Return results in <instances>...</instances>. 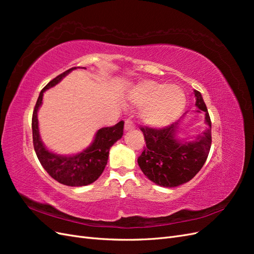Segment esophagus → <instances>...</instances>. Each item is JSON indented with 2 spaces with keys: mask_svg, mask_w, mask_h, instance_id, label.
Instances as JSON below:
<instances>
[{
  "mask_svg": "<svg viewBox=\"0 0 254 254\" xmlns=\"http://www.w3.org/2000/svg\"><path fill=\"white\" fill-rule=\"evenodd\" d=\"M132 129H134L133 123L130 120H126L125 121V130H126V131H128V130H132Z\"/></svg>",
  "mask_w": 254,
  "mask_h": 254,
  "instance_id": "obj_1",
  "label": "esophagus"
}]
</instances>
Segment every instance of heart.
I'll list each match as a JSON object with an SVG mask.
<instances>
[{
    "label": "heart",
    "instance_id": "1",
    "mask_svg": "<svg viewBox=\"0 0 254 254\" xmlns=\"http://www.w3.org/2000/svg\"><path fill=\"white\" fill-rule=\"evenodd\" d=\"M129 102L135 107H143L141 119L146 125L160 127L171 124L186 106V96L175 84L145 80L132 90Z\"/></svg>",
    "mask_w": 254,
    "mask_h": 254
}]
</instances>
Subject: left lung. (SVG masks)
Listing matches in <instances>:
<instances>
[{
  "instance_id": "left-lung-1",
  "label": "left lung",
  "mask_w": 254,
  "mask_h": 254,
  "mask_svg": "<svg viewBox=\"0 0 254 254\" xmlns=\"http://www.w3.org/2000/svg\"><path fill=\"white\" fill-rule=\"evenodd\" d=\"M195 96L196 106L204 112L207 126L203 133L197 135L196 141L180 143L176 140L178 123L163 128L140 126L146 147L137 158V163L144 175L158 186L175 188L193 179L209 156L212 123L200 92L195 91Z\"/></svg>"
}]
</instances>
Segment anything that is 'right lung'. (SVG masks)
I'll list each match as a JSON object with an SVG mask.
<instances>
[{"label":"right lung","mask_w":254,"mask_h":254,"mask_svg":"<svg viewBox=\"0 0 254 254\" xmlns=\"http://www.w3.org/2000/svg\"><path fill=\"white\" fill-rule=\"evenodd\" d=\"M74 68L76 67L68 68L65 72L61 73L41 90L33 112V143L38 159L52 178L64 186L83 187L93 183L104 172L107 161H108L110 147L121 139L123 132H124V122L121 121L114 126L99 129L96 132L93 143L86 150L73 157L54 155L44 147L39 136L37 119L38 109L42 104L43 92L57 84Z\"/></svg>","instance_id":"1"}]
</instances>
